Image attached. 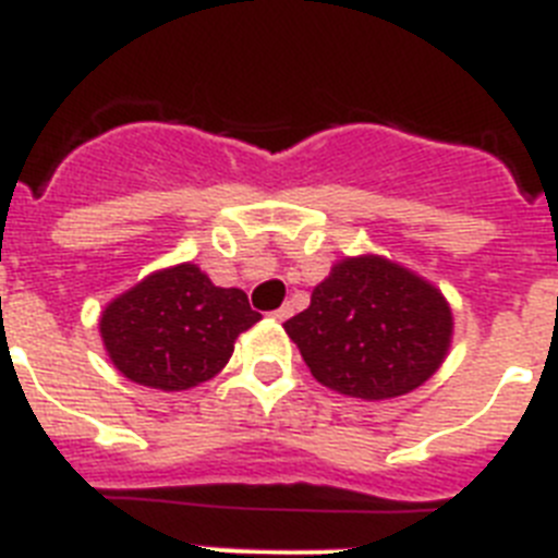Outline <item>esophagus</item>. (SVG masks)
<instances>
[{
    "instance_id": "1",
    "label": "esophagus",
    "mask_w": 558,
    "mask_h": 558,
    "mask_svg": "<svg viewBox=\"0 0 558 558\" xmlns=\"http://www.w3.org/2000/svg\"><path fill=\"white\" fill-rule=\"evenodd\" d=\"M275 314V319H280V323H283V319H289L294 314V306L292 303H283V306L278 308V312H272Z\"/></svg>"
}]
</instances>
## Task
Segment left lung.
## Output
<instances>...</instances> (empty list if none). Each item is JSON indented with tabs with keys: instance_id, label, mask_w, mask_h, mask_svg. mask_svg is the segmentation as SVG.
Segmentation results:
<instances>
[{
	"instance_id": "obj_1",
	"label": "left lung",
	"mask_w": 558,
	"mask_h": 558,
	"mask_svg": "<svg viewBox=\"0 0 558 558\" xmlns=\"http://www.w3.org/2000/svg\"><path fill=\"white\" fill-rule=\"evenodd\" d=\"M319 385L381 401L424 385L452 342V312L433 283L379 255L333 264L312 306L283 323Z\"/></svg>"
}]
</instances>
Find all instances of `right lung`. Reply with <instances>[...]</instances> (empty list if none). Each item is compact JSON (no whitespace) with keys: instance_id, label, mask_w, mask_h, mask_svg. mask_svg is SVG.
<instances>
[{"instance_id":"right-lung-1","label":"right lung","mask_w":558,"mask_h":558,"mask_svg":"<svg viewBox=\"0 0 558 558\" xmlns=\"http://www.w3.org/2000/svg\"><path fill=\"white\" fill-rule=\"evenodd\" d=\"M258 319L241 289L213 286L196 264H179L111 300L100 337L125 379L173 393L213 379Z\"/></svg>"}]
</instances>
